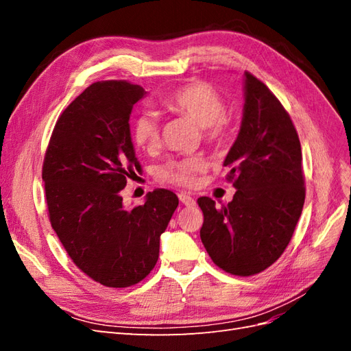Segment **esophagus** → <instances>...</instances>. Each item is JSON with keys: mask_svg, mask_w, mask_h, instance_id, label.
<instances>
[{"mask_svg": "<svg viewBox=\"0 0 351 351\" xmlns=\"http://www.w3.org/2000/svg\"><path fill=\"white\" fill-rule=\"evenodd\" d=\"M178 199L186 206H195V204H196V200L190 195H187V193H178Z\"/></svg>", "mask_w": 351, "mask_h": 351, "instance_id": "obj_1", "label": "esophagus"}]
</instances>
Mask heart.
Instances as JSON below:
<instances>
[{
	"mask_svg": "<svg viewBox=\"0 0 351 351\" xmlns=\"http://www.w3.org/2000/svg\"><path fill=\"white\" fill-rule=\"evenodd\" d=\"M162 105L171 112L184 115L204 127L208 141L218 142L227 133L226 105L219 95L206 83H190L177 89L162 101ZM133 143L145 151H151L159 143V123L152 111H143L132 124ZM205 161L200 158L173 159L159 168V176L168 183L177 186H193L197 173L205 169Z\"/></svg>",
	"mask_w": 351,
	"mask_h": 351,
	"instance_id": "1",
	"label": "heart"
}]
</instances>
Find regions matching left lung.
<instances>
[{
    "label": "left lung",
    "instance_id": "left-lung-1",
    "mask_svg": "<svg viewBox=\"0 0 351 351\" xmlns=\"http://www.w3.org/2000/svg\"><path fill=\"white\" fill-rule=\"evenodd\" d=\"M240 132L224 159L234 180L228 205L199 197L200 239L217 267L239 277L262 272L289 246L304 204L302 147L290 115L250 73L243 76Z\"/></svg>",
    "mask_w": 351,
    "mask_h": 351
}]
</instances>
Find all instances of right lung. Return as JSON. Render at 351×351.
I'll use <instances>...</instances> for the list:
<instances>
[{
  "instance_id": "right-lung-1",
  "label": "right lung",
  "mask_w": 351,
  "mask_h": 351,
  "mask_svg": "<svg viewBox=\"0 0 351 351\" xmlns=\"http://www.w3.org/2000/svg\"><path fill=\"white\" fill-rule=\"evenodd\" d=\"M143 88L97 82L62 111L42 167L51 226L76 267L97 282L124 289L142 281L159 256V239L178 197L156 189L124 208L121 190L141 171L130 134Z\"/></svg>"
}]
</instances>
